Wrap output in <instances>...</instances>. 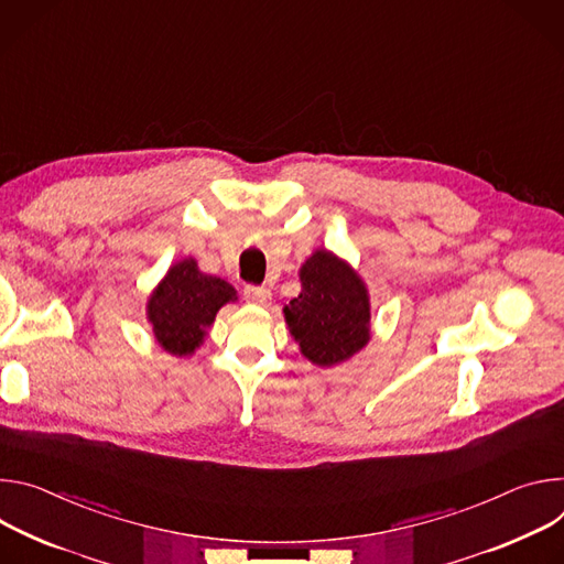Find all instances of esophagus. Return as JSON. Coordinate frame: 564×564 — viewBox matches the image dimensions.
Instances as JSON below:
<instances>
[{
  "label": "esophagus",
  "mask_w": 564,
  "mask_h": 564,
  "mask_svg": "<svg viewBox=\"0 0 564 564\" xmlns=\"http://www.w3.org/2000/svg\"><path fill=\"white\" fill-rule=\"evenodd\" d=\"M243 297L248 304L256 306H269L271 304V291L267 286H246Z\"/></svg>",
  "instance_id": "1"
}]
</instances>
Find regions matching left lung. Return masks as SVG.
I'll use <instances>...</instances> for the list:
<instances>
[{
	"instance_id": "1",
	"label": "left lung",
	"mask_w": 564,
	"mask_h": 564,
	"mask_svg": "<svg viewBox=\"0 0 564 564\" xmlns=\"http://www.w3.org/2000/svg\"><path fill=\"white\" fill-rule=\"evenodd\" d=\"M297 275L302 291L282 311L300 354L329 369L365 349L371 338V302L358 271L332 250L318 248Z\"/></svg>"
}]
</instances>
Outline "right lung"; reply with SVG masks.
Segmentation results:
<instances>
[{"instance_id": "1", "label": "right lung", "mask_w": 564, "mask_h": 564, "mask_svg": "<svg viewBox=\"0 0 564 564\" xmlns=\"http://www.w3.org/2000/svg\"><path fill=\"white\" fill-rule=\"evenodd\" d=\"M237 302L232 284L199 269L195 258L174 262L145 306L154 340L172 356H193L206 340L219 308Z\"/></svg>"}]
</instances>
